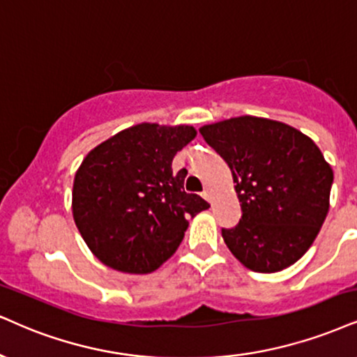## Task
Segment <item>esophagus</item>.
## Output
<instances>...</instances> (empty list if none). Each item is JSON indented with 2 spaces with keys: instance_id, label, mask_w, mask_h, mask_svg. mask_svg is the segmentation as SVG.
<instances>
[{
  "instance_id": "esophagus-1",
  "label": "esophagus",
  "mask_w": 357,
  "mask_h": 357,
  "mask_svg": "<svg viewBox=\"0 0 357 357\" xmlns=\"http://www.w3.org/2000/svg\"><path fill=\"white\" fill-rule=\"evenodd\" d=\"M202 195H204V199H205V200L212 202V193H210L208 188H205V190H204V193H202Z\"/></svg>"
}]
</instances>
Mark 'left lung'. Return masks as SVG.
Segmentation results:
<instances>
[{"mask_svg":"<svg viewBox=\"0 0 357 357\" xmlns=\"http://www.w3.org/2000/svg\"><path fill=\"white\" fill-rule=\"evenodd\" d=\"M231 170L241 202L228 250L257 273H276L307 252L326 220L333 169L307 135L284 122L240 116L200 127Z\"/></svg>","mask_w":357,"mask_h":357,"instance_id":"1","label":"left lung"}]
</instances>
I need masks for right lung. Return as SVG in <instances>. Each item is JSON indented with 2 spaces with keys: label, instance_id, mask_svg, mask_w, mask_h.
Masks as SVG:
<instances>
[{
  "label": "right lung",
  "instance_id": "right-lung-1",
  "mask_svg": "<svg viewBox=\"0 0 357 357\" xmlns=\"http://www.w3.org/2000/svg\"><path fill=\"white\" fill-rule=\"evenodd\" d=\"M192 126L152 122L117 132L87 153L73 185V217L82 240L112 270L145 275L167 261L208 204L183 190L175 153L195 139Z\"/></svg>",
  "mask_w": 357,
  "mask_h": 357
}]
</instances>
